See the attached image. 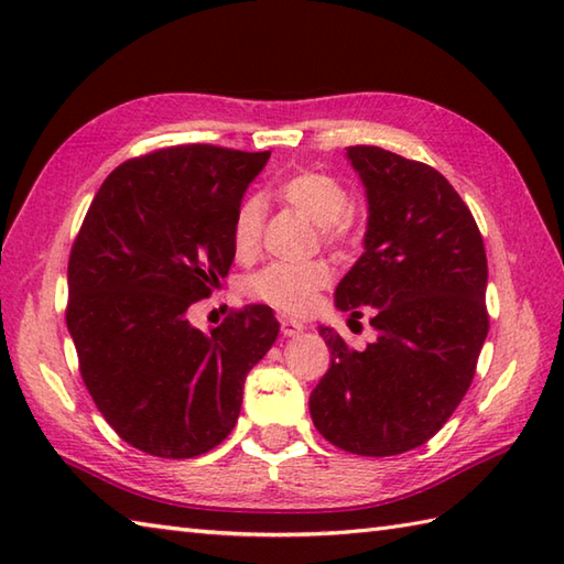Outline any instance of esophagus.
<instances>
[{
  "instance_id": "34e87169",
  "label": "esophagus",
  "mask_w": 564,
  "mask_h": 564,
  "mask_svg": "<svg viewBox=\"0 0 564 564\" xmlns=\"http://www.w3.org/2000/svg\"><path fill=\"white\" fill-rule=\"evenodd\" d=\"M303 329H305V325H301V322H295V319H289V317H283L281 319V334L283 337H297V334H303Z\"/></svg>"
}]
</instances>
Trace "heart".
<instances>
[{
	"label": "heart",
	"mask_w": 564,
	"mask_h": 564,
	"mask_svg": "<svg viewBox=\"0 0 564 564\" xmlns=\"http://www.w3.org/2000/svg\"><path fill=\"white\" fill-rule=\"evenodd\" d=\"M279 194L285 203L307 215L315 225L325 227L334 235H344L341 218L349 208V194L346 188L327 174L319 172H297L285 178L279 186ZM263 198L249 196L235 213L232 242L237 251H251L259 242L263 225ZM332 281V269L325 261L310 263H269L254 275H249L247 293L257 301L267 303L281 313L303 315L315 305L322 289Z\"/></svg>",
	"instance_id": "b5f03b06"
}]
</instances>
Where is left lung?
Here are the masks:
<instances>
[{"instance_id":"1","label":"left lung","mask_w":564,"mask_h":564,"mask_svg":"<svg viewBox=\"0 0 564 564\" xmlns=\"http://www.w3.org/2000/svg\"><path fill=\"white\" fill-rule=\"evenodd\" d=\"M368 203L364 254L334 291L370 307L376 341L349 349L319 327L332 364L310 394L317 431L356 455H398L448 422L487 337V257L463 198L434 166L382 148H346Z\"/></svg>"}]
</instances>
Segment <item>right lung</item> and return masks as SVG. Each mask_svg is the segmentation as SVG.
<instances>
[{"instance_id": "1", "label": "right lung", "mask_w": 564, "mask_h": 564, "mask_svg": "<svg viewBox=\"0 0 564 564\" xmlns=\"http://www.w3.org/2000/svg\"><path fill=\"white\" fill-rule=\"evenodd\" d=\"M271 152L178 145L106 176L67 263V329L99 412L133 448L194 458L230 434L279 337L267 305L203 332L188 307L232 267V223Z\"/></svg>"}]
</instances>
